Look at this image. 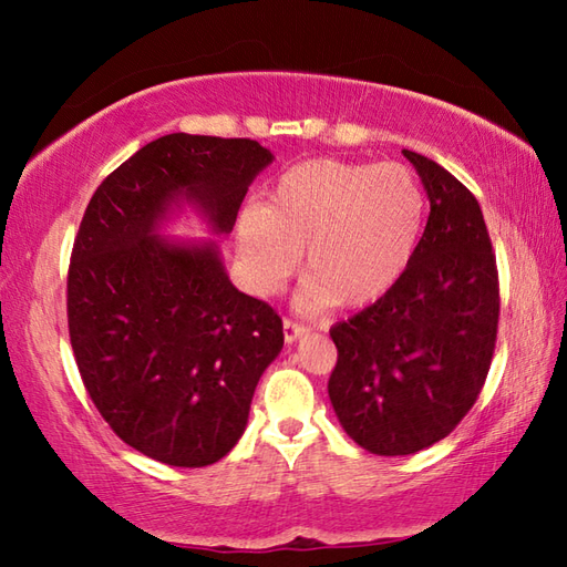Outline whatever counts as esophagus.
<instances>
[{
    "label": "esophagus",
    "instance_id": "obj_1",
    "mask_svg": "<svg viewBox=\"0 0 567 567\" xmlns=\"http://www.w3.org/2000/svg\"><path fill=\"white\" fill-rule=\"evenodd\" d=\"M282 331H285V341L287 343H295L297 339H302V336L307 333V327H305V323H299V321L285 319L282 321Z\"/></svg>",
    "mask_w": 567,
    "mask_h": 567
}]
</instances>
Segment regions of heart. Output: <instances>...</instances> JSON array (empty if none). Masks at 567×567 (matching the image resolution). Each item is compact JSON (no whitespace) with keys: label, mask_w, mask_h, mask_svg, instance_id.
Wrapping results in <instances>:
<instances>
[{"label":"heart","mask_w":567,"mask_h":567,"mask_svg":"<svg viewBox=\"0 0 567 567\" xmlns=\"http://www.w3.org/2000/svg\"><path fill=\"white\" fill-rule=\"evenodd\" d=\"M424 189L402 163L315 158L292 165L272 185L268 202L244 209L236 246L248 282L272 295L287 282L305 250V309L363 307L400 280L412 260Z\"/></svg>","instance_id":"1"}]
</instances>
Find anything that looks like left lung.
I'll list each match as a JSON object with an SVG mask.
<instances>
[{"label": "left lung", "mask_w": 567, "mask_h": 567, "mask_svg": "<svg viewBox=\"0 0 567 567\" xmlns=\"http://www.w3.org/2000/svg\"><path fill=\"white\" fill-rule=\"evenodd\" d=\"M429 195V221L400 280L336 323L333 412L360 449L409 455L445 439L473 409L499 321L497 260L477 199L414 151H402Z\"/></svg>", "instance_id": "obj_1"}]
</instances>
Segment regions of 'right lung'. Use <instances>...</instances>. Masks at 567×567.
Instances as JSON below:
<instances>
[{"label":"right lung","instance_id":"obj_1","mask_svg":"<svg viewBox=\"0 0 567 567\" xmlns=\"http://www.w3.org/2000/svg\"><path fill=\"white\" fill-rule=\"evenodd\" d=\"M270 163L250 138L167 134L118 165L84 209L68 270L72 353L106 424L158 463L221 461L285 343L282 319L236 290L214 240L158 231L192 204L214 234H231Z\"/></svg>","mask_w":567,"mask_h":567}]
</instances>
